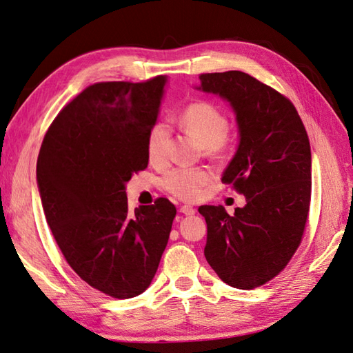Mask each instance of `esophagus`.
<instances>
[{
    "mask_svg": "<svg viewBox=\"0 0 353 353\" xmlns=\"http://www.w3.org/2000/svg\"><path fill=\"white\" fill-rule=\"evenodd\" d=\"M179 212L185 214V216H192V214H195V208H193L192 205H181L179 207Z\"/></svg>",
    "mask_w": 353,
    "mask_h": 353,
    "instance_id": "esophagus-1",
    "label": "esophagus"
}]
</instances>
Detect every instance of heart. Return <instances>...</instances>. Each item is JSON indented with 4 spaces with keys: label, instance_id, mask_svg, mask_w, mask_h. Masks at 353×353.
I'll return each instance as SVG.
<instances>
[{
    "label": "heart",
    "instance_id": "b5f03b06",
    "mask_svg": "<svg viewBox=\"0 0 353 353\" xmlns=\"http://www.w3.org/2000/svg\"><path fill=\"white\" fill-rule=\"evenodd\" d=\"M179 123L203 141L205 152L214 157H224L232 149V139L227 134L228 119L219 108L205 100L187 105ZM170 128L164 121H158L149 129L146 139V154L150 164L163 166L169 160ZM213 172L205 168H176L163 178L164 190L178 199L195 201L205 187L212 183Z\"/></svg>",
    "mask_w": 353,
    "mask_h": 353
}]
</instances>
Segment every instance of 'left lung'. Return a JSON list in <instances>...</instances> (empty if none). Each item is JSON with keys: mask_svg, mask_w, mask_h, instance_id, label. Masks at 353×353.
Wrapping results in <instances>:
<instances>
[{"mask_svg": "<svg viewBox=\"0 0 353 353\" xmlns=\"http://www.w3.org/2000/svg\"><path fill=\"white\" fill-rule=\"evenodd\" d=\"M199 90L219 94L236 112L241 143L222 183L247 198L234 214L201 205L204 256L222 282L254 290L279 276L303 239L311 204V146L296 106L242 71L199 74Z\"/></svg>", "mask_w": 353, "mask_h": 353, "instance_id": "left-lung-1", "label": "left lung"}]
</instances>
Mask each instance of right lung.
<instances>
[{
	"label": "right lung",
	"instance_id": "right-lung-1",
	"mask_svg": "<svg viewBox=\"0 0 353 353\" xmlns=\"http://www.w3.org/2000/svg\"><path fill=\"white\" fill-rule=\"evenodd\" d=\"M166 77L90 85L42 140L36 178L57 247L83 282L114 299L139 296L168 245L175 205L158 198L129 212L125 184L145 170Z\"/></svg>",
	"mask_w": 353,
	"mask_h": 353
}]
</instances>
